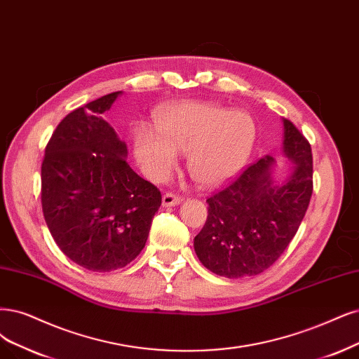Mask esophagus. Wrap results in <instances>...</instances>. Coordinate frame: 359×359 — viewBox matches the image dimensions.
<instances>
[{
	"mask_svg": "<svg viewBox=\"0 0 359 359\" xmlns=\"http://www.w3.org/2000/svg\"><path fill=\"white\" fill-rule=\"evenodd\" d=\"M182 201H183V198L180 195L171 194V192H167L163 196V205L164 207H175V205H179Z\"/></svg>",
	"mask_w": 359,
	"mask_h": 359,
	"instance_id": "1",
	"label": "esophagus"
}]
</instances>
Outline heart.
Instances as JSON below:
<instances>
[{
	"instance_id": "1",
	"label": "heart",
	"mask_w": 359,
	"mask_h": 359,
	"mask_svg": "<svg viewBox=\"0 0 359 359\" xmlns=\"http://www.w3.org/2000/svg\"><path fill=\"white\" fill-rule=\"evenodd\" d=\"M156 128L140 124L135 154L143 172L164 182L188 154V170L203 187H217L240 171L253 151L257 126L253 115L210 102H182L155 115Z\"/></svg>"
}]
</instances>
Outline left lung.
Instances as JSON below:
<instances>
[{
	"instance_id": "8db88e82",
	"label": "left lung",
	"mask_w": 359,
	"mask_h": 359,
	"mask_svg": "<svg viewBox=\"0 0 359 359\" xmlns=\"http://www.w3.org/2000/svg\"><path fill=\"white\" fill-rule=\"evenodd\" d=\"M284 121V155L293 171L276 183L269 155L245 168L226 188L210 196L204 228L195 236V253L216 275H259L281 257L306 213L313 191L309 142Z\"/></svg>"
}]
</instances>
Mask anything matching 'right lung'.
Returning a JSON list of instances; mask_svg holds the SVG:
<instances>
[{
	"mask_svg": "<svg viewBox=\"0 0 359 359\" xmlns=\"http://www.w3.org/2000/svg\"><path fill=\"white\" fill-rule=\"evenodd\" d=\"M123 91L66 115L46 146L41 204L65 256L93 272L135 260L148 240L161 192L127 163V144L103 119Z\"/></svg>",
	"mask_w": 359,
	"mask_h": 359,
	"instance_id": "add662e5",
	"label": "right lung"
}]
</instances>
